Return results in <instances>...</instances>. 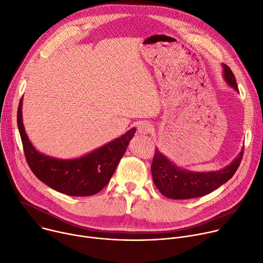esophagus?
I'll use <instances>...</instances> for the list:
<instances>
[{"label":"esophagus","instance_id":"34e87169","mask_svg":"<svg viewBox=\"0 0 263 263\" xmlns=\"http://www.w3.org/2000/svg\"><path fill=\"white\" fill-rule=\"evenodd\" d=\"M151 131H152V126H151V124L148 123V122H140V123L137 125V132H138L140 135L149 134Z\"/></svg>","mask_w":263,"mask_h":263}]
</instances>
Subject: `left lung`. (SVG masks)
<instances>
[{
	"label": "left lung",
	"mask_w": 263,
	"mask_h": 263,
	"mask_svg": "<svg viewBox=\"0 0 263 263\" xmlns=\"http://www.w3.org/2000/svg\"><path fill=\"white\" fill-rule=\"evenodd\" d=\"M222 68L224 81L236 92H239L230 67L222 64ZM242 155L243 151L230 164L218 171L193 172L179 168L156 148L151 165L153 181L159 192L171 199L201 197L213 192L232 178L241 162Z\"/></svg>",
	"instance_id": "8db88e82"
}]
</instances>
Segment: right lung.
<instances>
[{
  "label": "right lung",
  "instance_id": "right-lung-1",
  "mask_svg": "<svg viewBox=\"0 0 263 263\" xmlns=\"http://www.w3.org/2000/svg\"><path fill=\"white\" fill-rule=\"evenodd\" d=\"M22 103L21 99L17 128L24 153L29 168L42 182L63 194L81 197L97 194L107 185L136 132L135 128L84 156L59 159L39 152L32 146L24 128Z\"/></svg>",
  "mask_w": 263,
  "mask_h": 263
}]
</instances>
